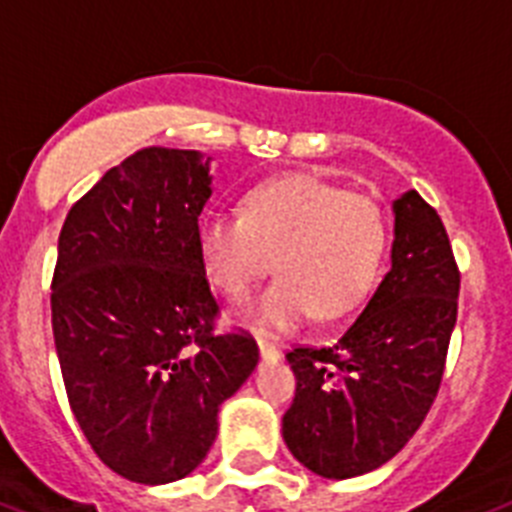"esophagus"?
Listing matches in <instances>:
<instances>
[{"mask_svg":"<svg viewBox=\"0 0 512 512\" xmlns=\"http://www.w3.org/2000/svg\"><path fill=\"white\" fill-rule=\"evenodd\" d=\"M259 358L264 363H277L282 361V350L277 345H272V342L259 340Z\"/></svg>","mask_w":512,"mask_h":512,"instance_id":"34e87169","label":"esophagus"}]
</instances>
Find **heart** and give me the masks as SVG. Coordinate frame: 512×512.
<instances>
[{
	"label": "heart",
	"mask_w": 512,
	"mask_h": 512,
	"mask_svg": "<svg viewBox=\"0 0 512 512\" xmlns=\"http://www.w3.org/2000/svg\"><path fill=\"white\" fill-rule=\"evenodd\" d=\"M384 240L382 209L369 196L303 172L253 188L243 217L209 211L196 227L206 277L230 301H243L274 259L280 277L243 314L264 335L301 327L314 311H353L374 285Z\"/></svg>",
	"instance_id": "heart-1"
}]
</instances>
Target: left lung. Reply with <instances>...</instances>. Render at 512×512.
Wrapping results in <instances>:
<instances>
[{"label": "left lung", "mask_w": 512, "mask_h": 512, "mask_svg": "<svg viewBox=\"0 0 512 512\" xmlns=\"http://www.w3.org/2000/svg\"><path fill=\"white\" fill-rule=\"evenodd\" d=\"M390 269L332 348H295L282 439L324 479L384 466L437 398L458 316L460 274L437 211L405 190L392 201Z\"/></svg>", "instance_id": "obj_1"}]
</instances>
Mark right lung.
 Instances as JSON below:
<instances>
[{
  "label": "right lung",
  "instance_id": "add662e5",
  "mask_svg": "<svg viewBox=\"0 0 512 512\" xmlns=\"http://www.w3.org/2000/svg\"><path fill=\"white\" fill-rule=\"evenodd\" d=\"M211 156L143 149L67 214L57 243L52 329L67 400L101 463L135 484L201 466L219 405L259 363L246 335H211L217 303L196 227Z\"/></svg>",
  "mask_w": 512,
  "mask_h": 512
}]
</instances>
